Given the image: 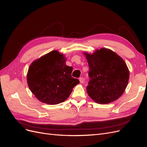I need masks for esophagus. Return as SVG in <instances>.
<instances>
[{
    "instance_id": "34e87169",
    "label": "esophagus",
    "mask_w": 147,
    "mask_h": 147,
    "mask_svg": "<svg viewBox=\"0 0 147 147\" xmlns=\"http://www.w3.org/2000/svg\"><path fill=\"white\" fill-rule=\"evenodd\" d=\"M79 82H80L81 83H83V82H84V79H83V78H82V77L79 78Z\"/></svg>"
}]
</instances>
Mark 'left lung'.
<instances>
[{
  "instance_id": "left-lung-1",
  "label": "left lung",
  "mask_w": 147,
  "mask_h": 147,
  "mask_svg": "<svg viewBox=\"0 0 147 147\" xmlns=\"http://www.w3.org/2000/svg\"><path fill=\"white\" fill-rule=\"evenodd\" d=\"M83 54L90 68V80L87 87L89 97L99 104L110 103L118 99L126 89L129 79V71L124 60L106 48Z\"/></svg>"
}]
</instances>
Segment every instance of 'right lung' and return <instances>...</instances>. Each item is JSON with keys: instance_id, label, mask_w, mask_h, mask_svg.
I'll list each match as a JSON object with an SVG mask.
<instances>
[{"instance_id": "1", "label": "right lung", "mask_w": 147, "mask_h": 147, "mask_svg": "<svg viewBox=\"0 0 147 147\" xmlns=\"http://www.w3.org/2000/svg\"><path fill=\"white\" fill-rule=\"evenodd\" d=\"M65 55L53 50L32 62L27 73L29 89L40 102L57 105L69 97L78 79L71 76L73 68Z\"/></svg>"}]
</instances>
